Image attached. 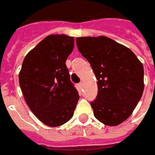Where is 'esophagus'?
<instances>
[{"instance_id":"34e87169","label":"esophagus","mask_w":155,"mask_h":155,"mask_svg":"<svg viewBox=\"0 0 155 155\" xmlns=\"http://www.w3.org/2000/svg\"><path fill=\"white\" fill-rule=\"evenodd\" d=\"M78 87L81 90V89H82V87H83V83H82V82H80V83L78 84Z\"/></svg>"}]
</instances>
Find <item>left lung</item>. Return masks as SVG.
Listing matches in <instances>:
<instances>
[{"mask_svg": "<svg viewBox=\"0 0 155 155\" xmlns=\"http://www.w3.org/2000/svg\"><path fill=\"white\" fill-rule=\"evenodd\" d=\"M79 52L97 79L94 114L106 126L121 124L131 115L144 90L142 62L130 49L104 36L76 38Z\"/></svg>", "mask_w": 155, "mask_h": 155, "instance_id": "1", "label": "left lung"}]
</instances>
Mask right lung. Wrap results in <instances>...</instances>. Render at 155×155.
Listing matches in <instances>:
<instances>
[{
    "mask_svg": "<svg viewBox=\"0 0 155 155\" xmlns=\"http://www.w3.org/2000/svg\"><path fill=\"white\" fill-rule=\"evenodd\" d=\"M74 46L73 37L48 36L28 52L19 73L27 105L49 127H59L71 119L79 100L65 65Z\"/></svg>",
    "mask_w": 155,
    "mask_h": 155,
    "instance_id": "add662e5",
    "label": "right lung"
}]
</instances>
